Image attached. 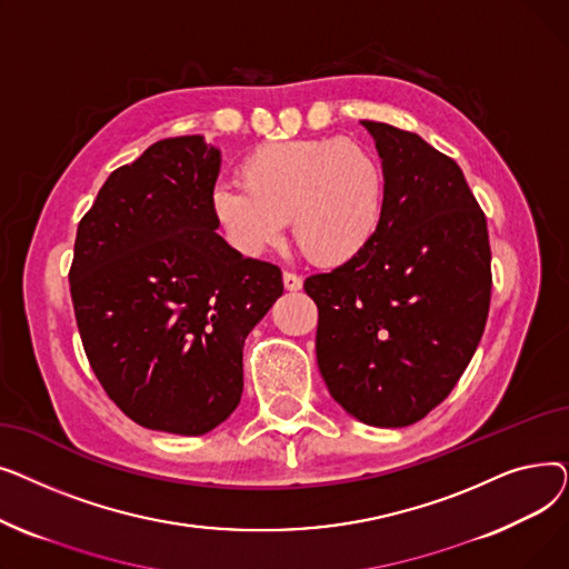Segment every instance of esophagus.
<instances>
[{"mask_svg": "<svg viewBox=\"0 0 569 569\" xmlns=\"http://www.w3.org/2000/svg\"><path fill=\"white\" fill-rule=\"evenodd\" d=\"M283 286L286 290L295 292V290H302V277H297L292 272H283Z\"/></svg>", "mask_w": 569, "mask_h": 569, "instance_id": "obj_1", "label": "esophagus"}]
</instances>
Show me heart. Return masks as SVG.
<instances>
[{
	"instance_id": "1",
	"label": "heart",
	"mask_w": 569,
	"mask_h": 569,
	"mask_svg": "<svg viewBox=\"0 0 569 569\" xmlns=\"http://www.w3.org/2000/svg\"><path fill=\"white\" fill-rule=\"evenodd\" d=\"M237 174L242 187L219 182L209 191V214L244 258L279 247L290 219L300 249L337 267L362 256L382 226L385 166L360 140L264 142L239 161Z\"/></svg>"
}]
</instances>
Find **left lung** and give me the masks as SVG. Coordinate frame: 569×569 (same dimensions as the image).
Returning <instances> with one entry per match:
<instances>
[{
	"label": "left lung",
	"mask_w": 569,
	"mask_h": 569,
	"mask_svg": "<svg viewBox=\"0 0 569 569\" xmlns=\"http://www.w3.org/2000/svg\"><path fill=\"white\" fill-rule=\"evenodd\" d=\"M387 174L369 249L305 290L316 357L335 401L371 427L420 422L455 390L491 300L487 217L461 168L417 133L362 122Z\"/></svg>",
	"instance_id": "left-lung-1"
}]
</instances>
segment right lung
I'll return each mask as SVG.
<instances>
[{"label": "right lung", "mask_w": 569, "mask_h": 569, "mask_svg": "<svg viewBox=\"0 0 569 569\" xmlns=\"http://www.w3.org/2000/svg\"><path fill=\"white\" fill-rule=\"evenodd\" d=\"M221 152L166 138L106 179L78 223L71 300L106 395L144 429L202 436L242 399V348L283 295L281 269L217 234Z\"/></svg>", "instance_id": "1"}]
</instances>
